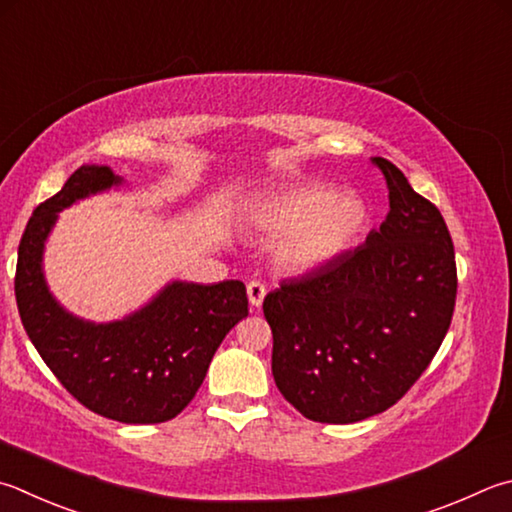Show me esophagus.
Listing matches in <instances>:
<instances>
[{
    "label": "esophagus",
    "instance_id": "obj_1",
    "mask_svg": "<svg viewBox=\"0 0 512 512\" xmlns=\"http://www.w3.org/2000/svg\"><path fill=\"white\" fill-rule=\"evenodd\" d=\"M246 291H248V300H250V304H253V306H262V302H264V295H266V286H264L262 282H257V280L248 282Z\"/></svg>",
    "mask_w": 512,
    "mask_h": 512
}]
</instances>
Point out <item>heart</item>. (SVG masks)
<instances>
[{
    "mask_svg": "<svg viewBox=\"0 0 512 512\" xmlns=\"http://www.w3.org/2000/svg\"><path fill=\"white\" fill-rule=\"evenodd\" d=\"M369 210L358 194L338 192L324 183H302L266 199L257 224L277 244V262L286 271L311 273L336 262L367 228Z\"/></svg>",
    "mask_w": 512,
    "mask_h": 512,
    "instance_id": "obj_1",
    "label": "heart"
}]
</instances>
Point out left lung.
Segmentation results:
<instances>
[{"label":"left lung","instance_id":"obj_1","mask_svg":"<svg viewBox=\"0 0 512 512\" xmlns=\"http://www.w3.org/2000/svg\"><path fill=\"white\" fill-rule=\"evenodd\" d=\"M389 212L365 244L264 297L273 378L297 412L356 423L401 401L450 329L457 262L439 208L387 159Z\"/></svg>","mask_w":512,"mask_h":512}]
</instances>
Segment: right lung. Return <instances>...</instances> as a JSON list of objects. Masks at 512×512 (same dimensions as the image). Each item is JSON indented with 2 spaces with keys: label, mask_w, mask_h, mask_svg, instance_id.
Wrapping results in <instances>:
<instances>
[{
  "label": "right lung",
  "mask_w": 512,
  "mask_h": 512,
  "mask_svg": "<svg viewBox=\"0 0 512 512\" xmlns=\"http://www.w3.org/2000/svg\"><path fill=\"white\" fill-rule=\"evenodd\" d=\"M116 183L109 167L82 165L33 210L17 250L15 300L37 353L78 403L118 423H163L188 407L221 340L248 315L246 286L174 282L120 322L69 315L44 284V239L62 208Z\"/></svg>",
  "instance_id": "add662e5"
}]
</instances>
